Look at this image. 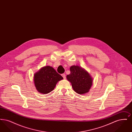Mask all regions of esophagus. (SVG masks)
I'll use <instances>...</instances> for the list:
<instances>
[{"mask_svg": "<svg viewBox=\"0 0 132 132\" xmlns=\"http://www.w3.org/2000/svg\"><path fill=\"white\" fill-rule=\"evenodd\" d=\"M62 76L63 77L64 79H66V75H65V74H62Z\"/></svg>", "mask_w": 132, "mask_h": 132, "instance_id": "obj_1", "label": "esophagus"}]
</instances>
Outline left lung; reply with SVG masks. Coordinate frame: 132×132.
Masks as SVG:
<instances>
[{
    "mask_svg": "<svg viewBox=\"0 0 132 132\" xmlns=\"http://www.w3.org/2000/svg\"><path fill=\"white\" fill-rule=\"evenodd\" d=\"M70 74L66 76L67 80L71 83L74 91L80 94L89 92L92 86L93 79L88 71L78 65H73L70 68Z\"/></svg>",
    "mask_w": 132,
    "mask_h": 132,
    "instance_id": "1",
    "label": "left lung"
}]
</instances>
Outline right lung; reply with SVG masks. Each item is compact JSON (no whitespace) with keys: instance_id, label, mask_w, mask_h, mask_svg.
<instances>
[{"instance_id":"1","label":"right lung","mask_w":132,"mask_h":132,"mask_svg":"<svg viewBox=\"0 0 132 132\" xmlns=\"http://www.w3.org/2000/svg\"><path fill=\"white\" fill-rule=\"evenodd\" d=\"M62 79L63 77L50 66L43 67L34 76L35 86L38 92L43 94L52 91L58 82Z\"/></svg>"}]
</instances>
